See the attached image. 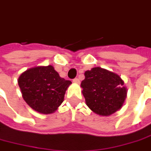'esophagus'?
I'll use <instances>...</instances> for the list:
<instances>
[{
  "mask_svg": "<svg viewBox=\"0 0 151 151\" xmlns=\"http://www.w3.org/2000/svg\"><path fill=\"white\" fill-rule=\"evenodd\" d=\"M73 82L74 83H80V80H79L78 78H74V79L73 80Z\"/></svg>",
  "mask_w": 151,
  "mask_h": 151,
  "instance_id": "34e87169",
  "label": "esophagus"
}]
</instances>
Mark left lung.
<instances>
[{"label": "left lung", "instance_id": "obj_1", "mask_svg": "<svg viewBox=\"0 0 151 151\" xmlns=\"http://www.w3.org/2000/svg\"><path fill=\"white\" fill-rule=\"evenodd\" d=\"M81 87L86 104L95 114L109 116L123 106L127 89L119 76L99 67L84 73Z\"/></svg>", "mask_w": 151, "mask_h": 151}]
</instances>
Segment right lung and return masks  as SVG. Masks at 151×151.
<instances>
[{"label":"right lung","mask_w":151,"mask_h":151,"mask_svg":"<svg viewBox=\"0 0 151 151\" xmlns=\"http://www.w3.org/2000/svg\"><path fill=\"white\" fill-rule=\"evenodd\" d=\"M71 83L61 78L52 65L29 68L18 78L24 100L35 111L44 114L58 109Z\"/></svg>","instance_id":"obj_1"}]
</instances>
